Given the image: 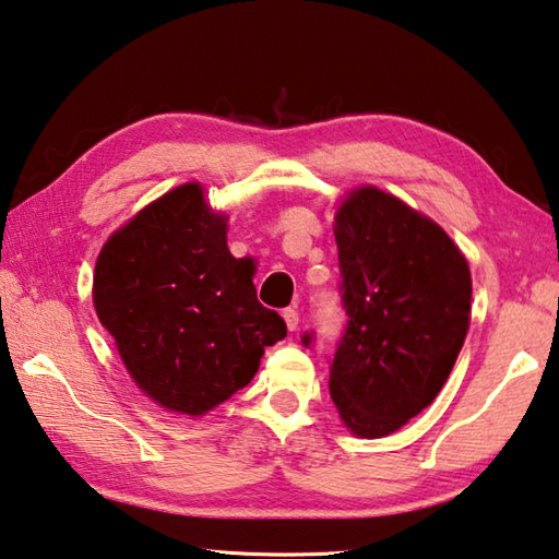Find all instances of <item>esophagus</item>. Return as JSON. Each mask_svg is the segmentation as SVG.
<instances>
[{
    "mask_svg": "<svg viewBox=\"0 0 559 559\" xmlns=\"http://www.w3.org/2000/svg\"><path fill=\"white\" fill-rule=\"evenodd\" d=\"M283 320H286L288 330L295 332V330H298V324H300V314L295 308H288V310H283Z\"/></svg>",
    "mask_w": 559,
    "mask_h": 559,
    "instance_id": "34e87169",
    "label": "esophagus"
}]
</instances>
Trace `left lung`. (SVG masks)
Instances as JSON below:
<instances>
[{"label": "left lung", "mask_w": 559, "mask_h": 559, "mask_svg": "<svg viewBox=\"0 0 559 559\" xmlns=\"http://www.w3.org/2000/svg\"><path fill=\"white\" fill-rule=\"evenodd\" d=\"M334 237L348 326L330 395L348 431L382 439L445 385L467 336L473 278L439 223L378 186L344 193Z\"/></svg>", "instance_id": "1"}]
</instances>
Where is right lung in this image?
Here are the masks:
<instances>
[{"instance_id": "1", "label": "right lung", "mask_w": 559, "mask_h": 559, "mask_svg": "<svg viewBox=\"0 0 559 559\" xmlns=\"http://www.w3.org/2000/svg\"><path fill=\"white\" fill-rule=\"evenodd\" d=\"M227 213L199 181L147 203L106 239L92 300L128 376L162 409L199 419L249 385L286 336L227 249Z\"/></svg>"}]
</instances>
